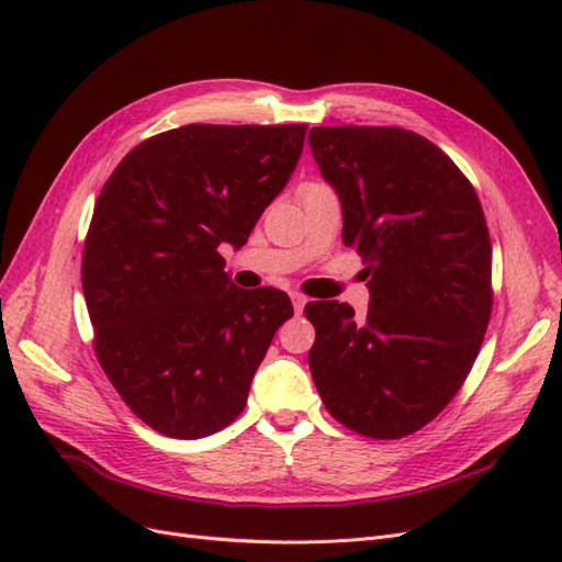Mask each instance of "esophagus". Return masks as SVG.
I'll return each instance as SVG.
<instances>
[{
	"label": "esophagus",
	"instance_id": "1",
	"mask_svg": "<svg viewBox=\"0 0 562 562\" xmlns=\"http://www.w3.org/2000/svg\"><path fill=\"white\" fill-rule=\"evenodd\" d=\"M291 300H293V307H295V312H297V314L304 310V304H307V297H304V295H302V293H297V291H293V293H291Z\"/></svg>",
	"mask_w": 562,
	"mask_h": 562
}]
</instances>
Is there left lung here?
I'll return each mask as SVG.
<instances>
[{"label": "left lung", "mask_w": 562, "mask_h": 562, "mask_svg": "<svg viewBox=\"0 0 562 562\" xmlns=\"http://www.w3.org/2000/svg\"><path fill=\"white\" fill-rule=\"evenodd\" d=\"M321 176L342 203V241L363 258L370 307H304L310 370L326 411L368 438L419 431L454 398L492 312V244L454 161L398 126H316Z\"/></svg>", "instance_id": "1"}]
</instances>
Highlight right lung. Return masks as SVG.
Returning a JSON list of instances; mask_svg holds the SVG:
<instances>
[{
    "mask_svg": "<svg viewBox=\"0 0 562 562\" xmlns=\"http://www.w3.org/2000/svg\"><path fill=\"white\" fill-rule=\"evenodd\" d=\"M307 124H190L119 161L83 241L93 349L147 427L203 438L241 415L271 337L277 288H236L220 244L244 246L302 155Z\"/></svg>",
    "mask_w": 562,
    "mask_h": 562,
    "instance_id": "add662e5",
    "label": "right lung"
}]
</instances>
